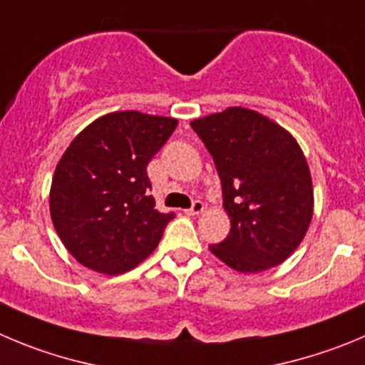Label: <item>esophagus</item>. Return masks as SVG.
Returning <instances> with one entry per match:
<instances>
[{
	"label": "esophagus",
	"instance_id": "1",
	"mask_svg": "<svg viewBox=\"0 0 365 365\" xmlns=\"http://www.w3.org/2000/svg\"><path fill=\"white\" fill-rule=\"evenodd\" d=\"M203 210V202H200V200H196V202H192V205H190V209H187L185 212L190 214V216H196V214H200Z\"/></svg>",
	"mask_w": 365,
	"mask_h": 365
}]
</instances>
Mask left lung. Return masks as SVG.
Wrapping results in <instances>:
<instances>
[{
  "mask_svg": "<svg viewBox=\"0 0 365 365\" xmlns=\"http://www.w3.org/2000/svg\"><path fill=\"white\" fill-rule=\"evenodd\" d=\"M190 128L212 156L230 217L229 236L210 252L243 274L288 259L313 216L312 176L294 136L245 108L198 118Z\"/></svg>",
  "mask_w": 365,
  "mask_h": 365,
  "instance_id": "8db88e82",
  "label": "left lung"
}]
</instances>
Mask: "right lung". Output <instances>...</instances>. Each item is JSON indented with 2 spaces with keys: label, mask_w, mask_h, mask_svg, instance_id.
Instances as JSON below:
<instances>
[{
  "label": "right lung",
  "mask_w": 365,
  "mask_h": 365,
  "mask_svg": "<svg viewBox=\"0 0 365 365\" xmlns=\"http://www.w3.org/2000/svg\"><path fill=\"white\" fill-rule=\"evenodd\" d=\"M178 125L176 118L115 111L75 136L59 160L50 214L75 259L118 275L153 254L175 212H158L148 163Z\"/></svg>",
  "instance_id": "1"
}]
</instances>
